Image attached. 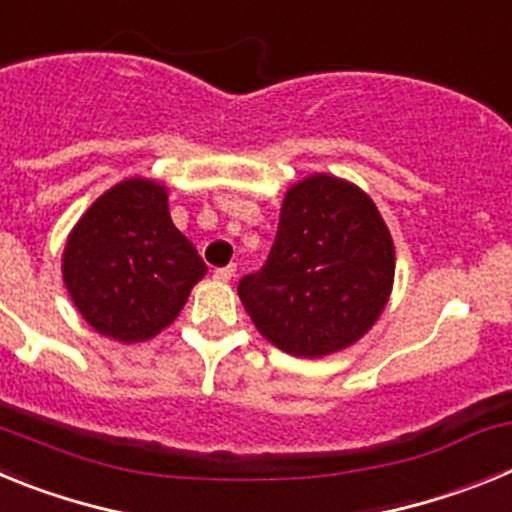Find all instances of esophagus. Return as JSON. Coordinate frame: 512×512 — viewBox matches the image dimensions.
<instances>
[{"label": "esophagus", "instance_id": "1", "mask_svg": "<svg viewBox=\"0 0 512 512\" xmlns=\"http://www.w3.org/2000/svg\"><path fill=\"white\" fill-rule=\"evenodd\" d=\"M233 277H235V264L223 266V269H215V279H220V282H230Z\"/></svg>", "mask_w": 512, "mask_h": 512}]
</instances>
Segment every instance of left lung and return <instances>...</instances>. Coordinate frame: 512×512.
Listing matches in <instances>:
<instances>
[{"mask_svg": "<svg viewBox=\"0 0 512 512\" xmlns=\"http://www.w3.org/2000/svg\"><path fill=\"white\" fill-rule=\"evenodd\" d=\"M392 282L395 246L372 197L312 174L287 189L269 259L238 282V295L266 341L320 359L377 323Z\"/></svg>", "mask_w": 512, "mask_h": 512, "instance_id": "1", "label": "left lung"}]
</instances>
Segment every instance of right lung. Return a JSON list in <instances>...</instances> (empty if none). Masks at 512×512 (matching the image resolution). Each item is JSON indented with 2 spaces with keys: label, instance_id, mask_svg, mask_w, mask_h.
<instances>
[{
  "label": "right lung",
  "instance_id": "right-lung-1",
  "mask_svg": "<svg viewBox=\"0 0 512 512\" xmlns=\"http://www.w3.org/2000/svg\"><path fill=\"white\" fill-rule=\"evenodd\" d=\"M61 271L76 310L97 333L138 343L174 323L207 266L171 223L164 184L133 176L81 215Z\"/></svg>",
  "mask_w": 512,
  "mask_h": 512
}]
</instances>
